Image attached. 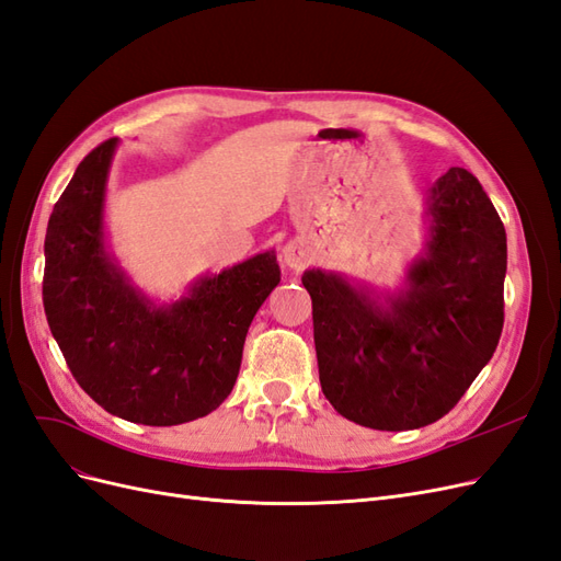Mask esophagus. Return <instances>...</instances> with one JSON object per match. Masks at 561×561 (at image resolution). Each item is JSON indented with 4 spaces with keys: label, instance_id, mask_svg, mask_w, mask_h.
I'll list each match as a JSON object with an SVG mask.
<instances>
[{
    "label": "esophagus",
    "instance_id": "obj_1",
    "mask_svg": "<svg viewBox=\"0 0 561 561\" xmlns=\"http://www.w3.org/2000/svg\"><path fill=\"white\" fill-rule=\"evenodd\" d=\"M311 257H313V250L309 248V243L307 241H290L287 243L283 250H280V260H283V264L287 266V268H293V271H299V268H304L307 266L309 262H311Z\"/></svg>",
    "mask_w": 561,
    "mask_h": 561
}]
</instances>
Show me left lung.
I'll use <instances>...</instances> for the list:
<instances>
[{
	"instance_id": "obj_1",
	"label": "left lung",
	"mask_w": 561,
	"mask_h": 561,
	"mask_svg": "<svg viewBox=\"0 0 561 561\" xmlns=\"http://www.w3.org/2000/svg\"><path fill=\"white\" fill-rule=\"evenodd\" d=\"M428 239L396 295L309 268L322 393L375 431L443 419L494 355L503 330L507 245L501 217L466 168H449L426 198Z\"/></svg>"
}]
</instances>
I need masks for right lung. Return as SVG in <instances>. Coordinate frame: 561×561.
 <instances>
[{
  "instance_id": "add662e5",
  "label": "right lung",
  "mask_w": 561,
  "mask_h": 561,
  "mask_svg": "<svg viewBox=\"0 0 561 561\" xmlns=\"http://www.w3.org/2000/svg\"><path fill=\"white\" fill-rule=\"evenodd\" d=\"M118 140L79 163L48 219L44 311L77 383L110 414L178 426L227 400L254 313L280 283L274 252L203 276L154 304L105 241V194Z\"/></svg>"
}]
</instances>
